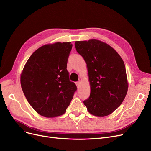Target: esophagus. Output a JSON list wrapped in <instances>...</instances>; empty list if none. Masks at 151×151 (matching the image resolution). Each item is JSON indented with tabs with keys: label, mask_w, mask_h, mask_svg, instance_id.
I'll use <instances>...</instances> for the list:
<instances>
[{
	"label": "esophagus",
	"mask_w": 151,
	"mask_h": 151,
	"mask_svg": "<svg viewBox=\"0 0 151 151\" xmlns=\"http://www.w3.org/2000/svg\"><path fill=\"white\" fill-rule=\"evenodd\" d=\"M80 83H81V81H77V82L76 83V86H77L78 87H79V86L80 85Z\"/></svg>",
	"instance_id": "esophagus-1"
}]
</instances>
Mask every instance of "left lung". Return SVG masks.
Returning <instances> with one entry per match:
<instances>
[{
  "instance_id": "8db88e82",
  "label": "left lung",
  "mask_w": 151,
  "mask_h": 151,
  "mask_svg": "<svg viewBox=\"0 0 151 151\" xmlns=\"http://www.w3.org/2000/svg\"><path fill=\"white\" fill-rule=\"evenodd\" d=\"M87 65L90 95L83 103L98 117L112 113L123 101L128 84L126 67L120 55L109 45L96 39L75 43Z\"/></svg>"
}]
</instances>
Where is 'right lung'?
Returning <instances> with one entry per match:
<instances>
[{
	"label": "right lung",
	"mask_w": 151,
	"mask_h": 151,
	"mask_svg": "<svg viewBox=\"0 0 151 151\" xmlns=\"http://www.w3.org/2000/svg\"><path fill=\"white\" fill-rule=\"evenodd\" d=\"M72 46L71 42L43 45L33 53L22 71L20 83L25 96L42 116L63 114L77 90L66 69Z\"/></svg>",
	"instance_id": "obj_1"
}]
</instances>
